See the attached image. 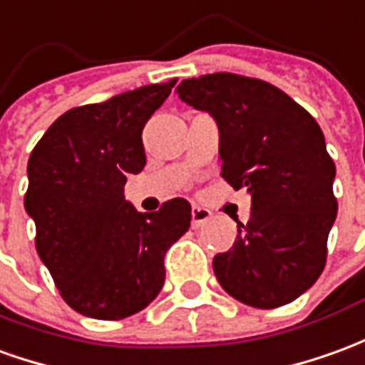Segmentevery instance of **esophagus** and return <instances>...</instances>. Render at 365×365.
<instances>
[{"mask_svg":"<svg viewBox=\"0 0 365 365\" xmlns=\"http://www.w3.org/2000/svg\"><path fill=\"white\" fill-rule=\"evenodd\" d=\"M211 219V211L200 205H193L191 207V227H201L203 223H207Z\"/></svg>","mask_w":365,"mask_h":365,"instance_id":"1","label":"esophagus"}]
</instances>
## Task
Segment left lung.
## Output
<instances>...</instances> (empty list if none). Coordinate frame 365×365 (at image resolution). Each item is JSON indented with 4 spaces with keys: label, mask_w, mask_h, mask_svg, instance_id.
Wrapping results in <instances>:
<instances>
[{
    "label": "left lung",
    "mask_w": 365,
    "mask_h": 365,
    "mask_svg": "<svg viewBox=\"0 0 365 365\" xmlns=\"http://www.w3.org/2000/svg\"><path fill=\"white\" fill-rule=\"evenodd\" d=\"M183 103L219 128L221 175L251 193V219L213 271L247 307L289 304L314 284L338 213L336 165L318 122L289 94L259 78L215 73L185 78Z\"/></svg>",
    "instance_id": "left-lung-1"
}]
</instances>
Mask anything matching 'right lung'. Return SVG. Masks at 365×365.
Segmentation results:
<instances>
[{
  "instance_id": "obj_1",
  "label": "right lung",
  "mask_w": 365,
  "mask_h": 365,
  "mask_svg": "<svg viewBox=\"0 0 365 365\" xmlns=\"http://www.w3.org/2000/svg\"><path fill=\"white\" fill-rule=\"evenodd\" d=\"M174 81L65 112L33 148L25 211L61 297L78 314L120 320L144 310L165 280L164 255L190 229L182 197L142 213L124 197L146 165L142 130Z\"/></svg>"
}]
</instances>
